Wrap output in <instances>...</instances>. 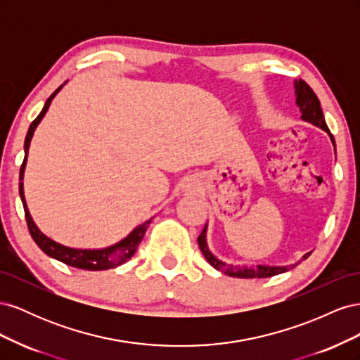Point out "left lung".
Returning <instances> with one entry per match:
<instances>
[{"label": "left lung", "instance_id": "1", "mask_svg": "<svg viewBox=\"0 0 360 360\" xmlns=\"http://www.w3.org/2000/svg\"><path fill=\"white\" fill-rule=\"evenodd\" d=\"M294 94H296V105L299 106V110L302 112L300 118L303 122H308L314 126H317L320 129H323L324 132H328L332 144L335 147V139L333 135L330 134V130L326 124V120L321 111V105L319 97L315 96V93L312 91L311 86L299 79V81H294ZM198 245L202 255L205 257V259L209 261V264L212 267H214L216 270H221L222 274L228 275V276H233V278H270V276H275L279 274H284L288 269H292L296 264H291V266H266V264H258L255 267H248V266H234V264H226L225 261H221L219 258H216L212 250L207 246V224L204 226L202 233L198 237ZM311 255V252L304 254L303 259H307Z\"/></svg>", "mask_w": 360, "mask_h": 360}]
</instances>
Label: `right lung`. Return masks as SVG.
I'll list each match as a JSON object with an SVG mask.
<instances>
[{
    "instance_id": "right-lung-1",
    "label": "right lung",
    "mask_w": 360,
    "mask_h": 360,
    "mask_svg": "<svg viewBox=\"0 0 360 360\" xmlns=\"http://www.w3.org/2000/svg\"><path fill=\"white\" fill-rule=\"evenodd\" d=\"M64 84H66V82H64ZM63 85H60L58 89L49 96V99L46 101L45 106H43L41 112L37 115L34 122L30 124L28 134L25 136V144H24L25 158H24V162H22V167H20V171H19V195H20V200H22V204H24L27 225H28V230H30L32 240H34L37 243V246L43 250V252L49 255L51 258H56L64 264L76 267V269H84V270L112 269V267H117V266H122L123 263H126L127 259L132 258V255L136 252L138 245L141 243V240H143V237L147 231V228H148L151 219L146 221L144 224L138 225L123 238V240H120V242H117L111 246L101 248V249H78V248L64 246V245H61L56 240H52V238L48 237L46 234H43L39 230V226L34 224V221H32V217H31L30 210L27 207L25 195H24V181L22 180H24V172H25V167H27V158H28V148H30L31 138H32V135H34V130L39 126V123L41 122V118L45 117L46 111L49 110V105H51L52 99L63 89Z\"/></svg>"
}]
</instances>
